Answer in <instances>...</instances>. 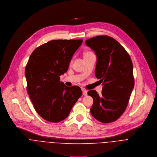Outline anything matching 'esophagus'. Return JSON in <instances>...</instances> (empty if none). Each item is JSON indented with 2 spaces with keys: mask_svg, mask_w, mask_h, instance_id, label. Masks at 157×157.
Listing matches in <instances>:
<instances>
[{
  "mask_svg": "<svg viewBox=\"0 0 157 157\" xmlns=\"http://www.w3.org/2000/svg\"><path fill=\"white\" fill-rule=\"evenodd\" d=\"M82 93H83V95L86 96L87 95V91L86 90L82 88Z\"/></svg>",
  "mask_w": 157,
  "mask_h": 157,
  "instance_id": "esophagus-1",
  "label": "esophagus"
}]
</instances>
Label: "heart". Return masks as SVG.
<instances>
[{"instance_id": "1", "label": "heart", "mask_w": 157, "mask_h": 157, "mask_svg": "<svg viewBox=\"0 0 157 157\" xmlns=\"http://www.w3.org/2000/svg\"><path fill=\"white\" fill-rule=\"evenodd\" d=\"M91 53H92V52H90V51H86V52H85L84 53V56L88 55V54H91Z\"/></svg>"}]
</instances>
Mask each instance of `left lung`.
<instances>
[{"instance_id": "1", "label": "left lung", "mask_w": 157, "mask_h": 157, "mask_svg": "<svg viewBox=\"0 0 157 157\" xmlns=\"http://www.w3.org/2000/svg\"><path fill=\"white\" fill-rule=\"evenodd\" d=\"M85 44L96 54L95 76L103 85L100 95L95 90L88 91L93 99L90 113L103 123L114 122L126 110L134 88L131 59L126 49L108 36L88 39Z\"/></svg>"}]
</instances>
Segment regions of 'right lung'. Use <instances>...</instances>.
<instances>
[{"label": "right lung", "instance_id": "obj_1", "mask_svg": "<svg viewBox=\"0 0 157 157\" xmlns=\"http://www.w3.org/2000/svg\"><path fill=\"white\" fill-rule=\"evenodd\" d=\"M82 42L52 40L38 47L29 57L25 71L27 91L36 111L48 121L65 119L82 95L79 86H66L59 76L67 71Z\"/></svg>", "mask_w": 157, "mask_h": 157}]
</instances>
